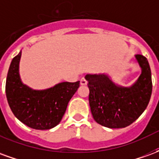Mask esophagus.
<instances>
[{
    "label": "esophagus",
    "mask_w": 159,
    "mask_h": 159,
    "mask_svg": "<svg viewBox=\"0 0 159 159\" xmlns=\"http://www.w3.org/2000/svg\"><path fill=\"white\" fill-rule=\"evenodd\" d=\"M80 83H81V85H83V86H85L88 84V81H87L84 77H82L81 80H80Z\"/></svg>",
    "instance_id": "34e87169"
}]
</instances>
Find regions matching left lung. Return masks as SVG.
<instances>
[{"label": "left lung", "instance_id": "1", "mask_svg": "<svg viewBox=\"0 0 159 159\" xmlns=\"http://www.w3.org/2000/svg\"><path fill=\"white\" fill-rule=\"evenodd\" d=\"M141 74L132 86L117 85L105 74H88L89 106L93 119L110 129H120L133 123L146 110L152 90V73L146 57L135 55Z\"/></svg>", "mask_w": 159, "mask_h": 159}]
</instances>
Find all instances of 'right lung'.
<instances>
[{"label":"right lung","mask_w":159,"mask_h":159,"mask_svg":"<svg viewBox=\"0 0 159 159\" xmlns=\"http://www.w3.org/2000/svg\"><path fill=\"white\" fill-rule=\"evenodd\" d=\"M21 52L12 59L9 67L6 95L12 113L34 129H50L57 126L67 105L79 88L80 81L64 82L45 90H34L23 84L19 72Z\"/></svg>","instance_id":"right-lung-1"}]
</instances>
